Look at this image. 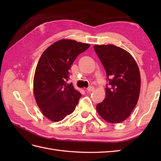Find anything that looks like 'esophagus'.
I'll return each instance as SVG.
<instances>
[{
  "mask_svg": "<svg viewBox=\"0 0 161 161\" xmlns=\"http://www.w3.org/2000/svg\"><path fill=\"white\" fill-rule=\"evenodd\" d=\"M94 89H95V88L93 86H88L87 88L88 91H94Z\"/></svg>",
  "mask_w": 161,
  "mask_h": 161,
  "instance_id": "1",
  "label": "esophagus"
}]
</instances>
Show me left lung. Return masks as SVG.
<instances>
[{
  "mask_svg": "<svg viewBox=\"0 0 161 161\" xmlns=\"http://www.w3.org/2000/svg\"><path fill=\"white\" fill-rule=\"evenodd\" d=\"M94 50L106 70V97L96 108L110 123L123 122L131 114L139 98L141 75L128 52L114 45H95Z\"/></svg>",
  "mask_w": 161,
  "mask_h": 161,
  "instance_id": "1",
  "label": "left lung"
}]
</instances>
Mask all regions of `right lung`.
<instances>
[{"label": "right lung", "mask_w": 161, "mask_h": 161, "mask_svg": "<svg viewBox=\"0 0 161 161\" xmlns=\"http://www.w3.org/2000/svg\"><path fill=\"white\" fill-rule=\"evenodd\" d=\"M89 47L88 43L62 39L41 56L34 77V94L42 114L50 120L61 121L74 111L81 95L66 81L72 64Z\"/></svg>", "instance_id": "1"}]
</instances>
